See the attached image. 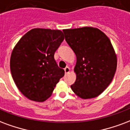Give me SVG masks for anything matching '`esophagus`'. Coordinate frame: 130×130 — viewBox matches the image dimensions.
<instances>
[{
	"mask_svg": "<svg viewBox=\"0 0 130 130\" xmlns=\"http://www.w3.org/2000/svg\"><path fill=\"white\" fill-rule=\"evenodd\" d=\"M64 70H65V74H68V73H69L70 72V68H68V67H66V68H65V69H64Z\"/></svg>",
	"mask_w": 130,
	"mask_h": 130,
	"instance_id": "esophagus-1",
	"label": "esophagus"
}]
</instances>
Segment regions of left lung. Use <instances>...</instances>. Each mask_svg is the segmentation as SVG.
Returning <instances> with one entry per match:
<instances>
[{"label":"left lung","instance_id":"8db88e82","mask_svg":"<svg viewBox=\"0 0 130 130\" xmlns=\"http://www.w3.org/2000/svg\"><path fill=\"white\" fill-rule=\"evenodd\" d=\"M65 41L76 56V78L71 88L83 99H93L111 83L117 57L109 38L96 27L63 29Z\"/></svg>","mask_w":130,"mask_h":130}]
</instances>
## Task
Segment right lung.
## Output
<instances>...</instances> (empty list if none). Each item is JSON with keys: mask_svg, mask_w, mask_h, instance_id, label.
<instances>
[{"mask_svg": "<svg viewBox=\"0 0 130 130\" xmlns=\"http://www.w3.org/2000/svg\"><path fill=\"white\" fill-rule=\"evenodd\" d=\"M63 40L60 30L34 28L27 32L13 49L11 76L16 87L28 99L46 101L65 74L54 60V53Z\"/></svg>", "mask_w": 130, "mask_h": 130, "instance_id": "1", "label": "right lung"}]
</instances>
